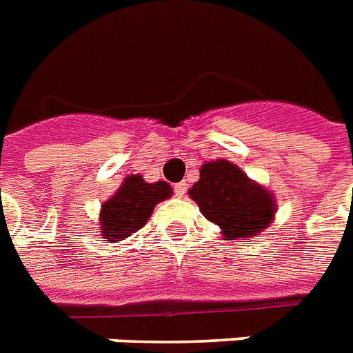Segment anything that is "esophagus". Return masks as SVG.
I'll return each instance as SVG.
<instances>
[{"label": "esophagus", "mask_w": 353, "mask_h": 353, "mask_svg": "<svg viewBox=\"0 0 353 353\" xmlns=\"http://www.w3.org/2000/svg\"><path fill=\"white\" fill-rule=\"evenodd\" d=\"M185 191H188V183H185V180H183V182L174 183V194H176V196H183Z\"/></svg>", "instance_id": "1"}]
</instances>
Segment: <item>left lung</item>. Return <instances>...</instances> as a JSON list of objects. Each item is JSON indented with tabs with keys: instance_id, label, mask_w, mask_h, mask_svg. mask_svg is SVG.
I'll list each match as a JSON object with an SVG mask.
<instances>
[{
	"instance_id": "1",
	"label": "left lung",
	"mask_w": 353,
	"mask_h": 353,
	"mask_svg": "<svg viewBox=\"0 0 353 353\" xmlns=\"http://www.w3.org/2000/svg\"><path fill=\"white\" fill-rule=\"evenodd\" d=\"M202 214L222 229L227 240L249 238L269 225L274 216L272 194L227 160L203 164L200 180L189 189Z\"/></svg>"
}]
</instances>
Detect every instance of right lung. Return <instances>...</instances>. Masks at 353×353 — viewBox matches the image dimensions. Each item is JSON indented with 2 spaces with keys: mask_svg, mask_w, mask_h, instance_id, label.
<instances>
[{
  "mask_svg": "<svg viewBox=\"0 0 353 353\" xmlns=\"http://www.w3.org/2000/svg\"><path fill=\"white\" fill-rule=\"evenodd\" d=\"M171 196L168 182H144L141 174H131L119 191L103 203L101 232L104 241H121L144 227L155 205Z\"/></svg>",
  "mask_w": 353,
  "mask_h": 353,
  "instance_id": "obj_1",
  "label": "right lung"
}]
</instances>
